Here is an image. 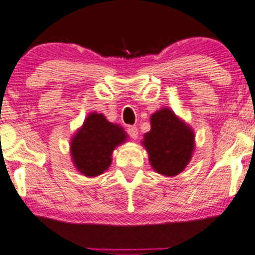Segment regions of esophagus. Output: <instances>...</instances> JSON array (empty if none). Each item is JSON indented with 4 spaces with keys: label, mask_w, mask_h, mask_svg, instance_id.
<instances>
[{
    "label": "esophagus",
    "mask_w": 255,
    "mask_h": 255,
    "mask_svg": "<svg viewBox=\"0 0 255 255\" xmlns=\"http://www.w3.org/2000/svg\"><path fill=\"white\" fill-rule=\"evenodd\" d=\"M127 131H128V134H129V136L133 138V140H136L137 135H138V130H137V128L135 127V126H129V127L127 128Z\"/></svg>",
    "instance_id": "esophagus-1"
}]
</instances>
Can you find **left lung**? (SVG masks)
I'll use <instances>...</instances> for the list:
<instances>
[{
    "instance_id": "8db88e82",
    "label": "left lung",
    "mask_w": 255,
    "mask_h": 255,
    "mask_svg": "<svg viewBox=\"0 0 255 255\" xmlns=\"http://www.w3.org/2000/svg\"><path fill=\"white\" fill-rule=\"evenodd\" d=\"M150 126V130L143 135L142 145L152 169L167 177L181 174L195 150V131L168 107L151 114Z\"/></svg>"
}]
</instances>
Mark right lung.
<instances>
[{"instance_id":"obj_1","label":"right lung","mask_w":255,"mask_h":255,"mask_svg":"<svg viewBox=\"0 0 255 255\" xmlns=\"http://www.w3.org/2000/svg\"><path fill=\"white\" fill-rule=\"evenodd\" d=\"M127 137L121 126L92 112L71 138L70 154L74 168L90 178L101 175L110 168L114 149L125 143Z\"/></svg>"}]
</instances>
